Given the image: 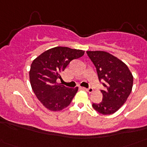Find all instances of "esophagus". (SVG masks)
<instances>
[{"mask_svg": "<svg viewBox=\"0 0 147 147\" xmlns=\"http://www.w3.org/2000/svg\"><path fill=\"white\" fill-rule=\"evenodd\" d=\"M82 89L85 90L86 92H89V93H92L93 92V88H82Z\"/></svg>", "mask_w": 147, "mask_h": 147, "instance_id": "obj_1", "label": "esophagus"}]
</instances>
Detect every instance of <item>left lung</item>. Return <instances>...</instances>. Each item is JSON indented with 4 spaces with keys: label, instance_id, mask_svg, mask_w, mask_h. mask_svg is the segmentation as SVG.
Masks as SVG:
<instances>
[{
    "label": "left lung",
    "instance_id": "obj_1",
    "mask_svg": "<svg viewBox=\"0 0 147 147\" xmlns=\"http://www.w3.org/2000/svg\"><path fill=\"white\" fill-rule=\"evenodd\" d=\"M87 54L105 87V90L100 91L102 101L92 104V107L100 114H114L126 102L132 91V73L124 62L107 52L87 51Z\"/></svg>",
    "mask_w": 147,
    "mask_h": 147
}]
</instances>
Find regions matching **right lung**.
<instances>
[{"instance_id":"add662e5","label":"right lung","mask_w":147,"mask_h":147,"mask_svg":"<svg viewBox=\"0 0 147 147\" xmlns=\"http://www.w3.org/2000/svg\"><path fill=\"white\" fill-rule=\"evenodd\" d=\"M85 51L57 47L45 51L33 60L30 80L34 94L42 105L53 111L68 107L78 92V87L69 88L57 80L71 60L82 57Z\"/></svg>"}]
</instances>
